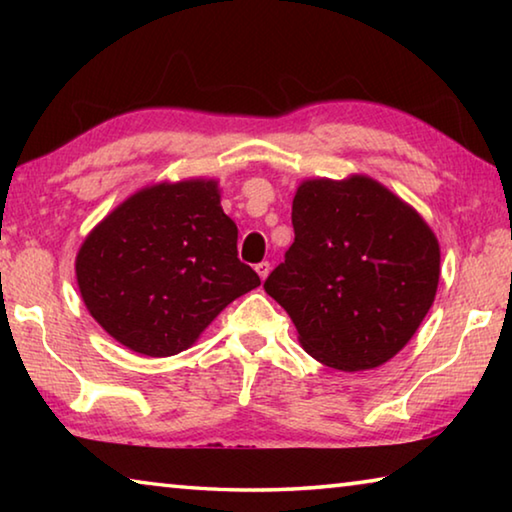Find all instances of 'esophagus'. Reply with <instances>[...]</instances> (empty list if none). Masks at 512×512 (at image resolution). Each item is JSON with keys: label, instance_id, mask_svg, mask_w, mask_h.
I'll list each match as a JSON object with an SVG mask.
<instances>
[{"label": "esophagus", "instance_id": "1", "mask_svg": "<svg viewBox=\"0 0 512 512\" xmlns=\"http://www.w3.org/2000/svg\"><path fill=\"white\" fill-rule=\"evenodd\" d=\"M255 271H257L259 277H262V280H266L268 273H271V264H268V262H259V264L255 266Z\"/></svg>", "mask_w": 512, "mask_h": 512}]
</instances>
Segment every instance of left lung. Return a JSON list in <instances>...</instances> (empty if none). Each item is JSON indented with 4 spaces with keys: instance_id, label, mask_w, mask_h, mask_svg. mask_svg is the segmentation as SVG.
<instances>
[{
    "instance_id": "left-lung-1",
    "label": "left lung",
    "mask_w": 512,
    "mask_h": 512,
    "mask_svg": "<svg viewBox=\"0 0 512 512\" xmlns=\"http://www.w3.org/2000/svg\"><path fill=\"white\" fill-rule=\"evenodd\" d=\"M291 221L296 241L264 289L291 316L302 350L343 372L391 361L438 291L429 223L363 173L302 180Z\"/></svg>"
}]
</instances>
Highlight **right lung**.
Returning a JSON list of instances; mask_svg holds the SVG:
<instances>
[{
  "label": "right lung",
  "instance_id": "right-lung-1",
  "mask_svg": "<svg viewBox=\"0 0 512 512\" xmlns=\"http://www.w3.org/2000/svg\"><path fill=\"white\" fill-rule=\"evenodd\" d=\"M74 268L90 316L144 357L192 348L232 300L259 287L239 262L237 225L214 178L137 189L88 232Z\"/></svg>",
  "mask_w": 512,
  "mask_h": 512
}]
</instances>
